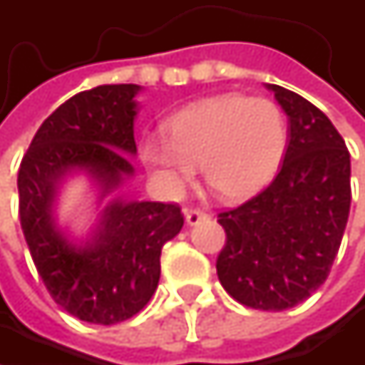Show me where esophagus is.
Masks as SVG:
<instances>
[{"instance_id": "34e87169", "label": "esophagus", "mask_w": 365, "mask_h": 365, "mask_svg": "<svg viewBox=\"0 0 365 365\" xmlns=\"http://www.w3.org/2000/svg\"><path fill=\"white\" fill-rule=\"evenodd\" d=\"M209 215L205 213V211H200V209H185V222L190 224V226H196V224H200L202 220H207Z\"/></svg>"}]
</instances>
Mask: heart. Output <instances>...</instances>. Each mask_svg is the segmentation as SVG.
<instances>
[{
    "mask_svg": "<svg viewBox=\"0 0 365 365\" xmlns=\"http://www.w3.org/2000/svg\"><path fill=\"white\" fill-rule=\"evenodd\" d=\"M165 128L167 137L141 145L143 163L175 187L192 182L200 165L207 185L224 200H243L266 187L287 145L281 108L241 93L190 103L171 113Z\"/></svg>",
    "mask_w": 365,
    "mask_h": 365,
    "instance_id": "heart-1",
    "label": "heart"
}]
</instances>
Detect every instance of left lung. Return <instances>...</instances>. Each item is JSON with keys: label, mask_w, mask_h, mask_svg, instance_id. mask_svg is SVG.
Returning a JSON list of instances; mask_svg holds the SVG:
<instances>
[{"label": "left lung", "mask_w": 365, "mask_h": 365, "mask_svg": "<svg viewBox=\"0 0 365 365\" xmlns=\"http://www.w3.org/2000/svg\"><path fill=\"white\" fill-rule=\"evenodd\" d=\"M289 115V145L277 178L217 213L226 243L222 287L241 304L285 311L328 279L351 207V160L329 118L304 97L270 84Z\"/></svg>", "instance_id": "obj_1"}]
</instances>
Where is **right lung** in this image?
<instances>
[{
	"label": "right lung",
	"instance_id": "1",
	"mask_svg": "<svg viewBox=\"0 0 365 365\" xmlns=\"http://www.w3.org/2000/svg\"><path fill=\"white\" fill-rule=\"evenodd\" d=\"M137 84H106L67 99L50 113L19 169V215L37 272L69 315L113 326L137 315L160 279V252L183 226L180 205L113 202L88 247H73L52 226L54 183L69 169H88L106 190L133 167Z\"/></svg>",
	"mask_w": 365,
	"mask_h": 365
}]
</instances>
